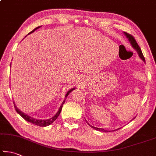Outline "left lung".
<instances>
[{
    "label": "left lung",
    "mask_w": 156,
    "mask_h": 156,
    "mask_svg": "<svg viewBox=\"0 0 156 156\" xmlns=\"http://www.w3.org/2000/svg\"><path fill=\"white\" fill-rule=\"evenodd\" d=\"M124 35H125L126 36V37H127V39H128V40H129V41L130 42V44H131L132 46L133 47V48H134L136 50V52H138V56H139V57H140L141 59H142V60H143L144 62H145V57H144V56H143V52H142V51H141L140 48L139 46H138V45L135 39L134 38V37H133V36L131 35H129V34H128V33H126V32H124ZM134 118H135V117H134ZM134 118L133 119H134ZM86 121H87V123L88 125H89V126L91 127L92 128L95 129H96V130H98V131L108 132L107 130L104 129L103 128H98V127H93V126H90V124L87 122V120H86ZM120 129V128H118V129ZM108 132H110V131H108Z\"/></svg>",
    "instance_id": "1"
}]
</instances>
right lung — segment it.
Listing matches in <instances>:
<instances>
[{
	"mask_svg": "<svg viewBox=\"0 0 156 156\" xmlns=\"http://www.w3.org/2000/svg\"><path fill=\"white\" fill-rule=\"evenodd\" d=\"M40 27H41V26H39V27H38L35 28V29L31 31L30 33H29V34H30V33H33L34 31H35V30H37V29H39V28H40ZM29 34H28V35H29ZM26 37H27V36H26ZM10 67H11V65H10ZM74 89H75V88H72V89H70V90H69V91H67V93H66V98L67 97V96H68V95L69 94V93H70L71 92H72L73 90H74ZM65 101H66V100H65L63 101V103H62V104L61 105L60 108H59L58 112H56V114L55 116H54V117H52V118L48 119H46V120L37 119H34V118H33V117H30V116L27 115V114H25V113H24L23 112H22L20 110H19V109L18 108V107H17V106H16L15 102H14V101H13V104H14V107H15V109H16V112H18V114H19L20 115L22 118L24 119H25L27 121H28V122H30V123H31L35 124V125L39 126H40V127H46V126H48L50 125L51 123H52L54 122V121H55L56 119H57V117H58V115H60V113H61V112L62 108H63V105L64 104Z\"/></svg>",
	"mask_w": 156,
	"mask_h": 156,
	"instance_id": "obj_1",
	"label": "right lung"
}]
</instances>
